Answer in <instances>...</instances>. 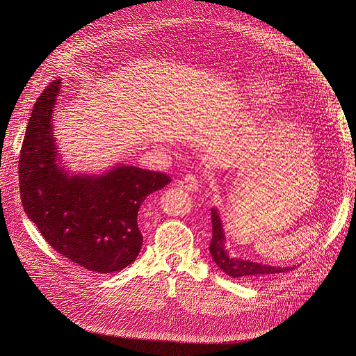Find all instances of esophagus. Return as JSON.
<instances>
[{
    "label": "esophagus",
    "instance_id": "34e87169",
    "mask_svg": "<svg viewBox=\"0 0 356 356\" xmlns=\"http://www.w3.org/2000/svg\"><path fill=\"white\" fill-rule=\"evenodd\" d=\"M177 186L186 191H197L200 188V180L195 175H186L177 181Z\"/></svg>",
    "mask_w": 356,
    "mask_h": 356
}]
</instances>
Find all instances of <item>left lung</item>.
Masks as SVG:
<instances>
[{
    "mask_svg": "<svg viewBox=\"0 0 356 356\" xmlns=\"http://www.w3.org/2000/svg\"><path fill=\"white\" fill-rule=\"evenodd\" d=\"M211 222H213V239L210 242V253L214 262L221 270H224L231 277H248V279H259L265 276H273L277 273H284L293 268H280L269 266L257 262H249L242 259H235L228 255L225 249V234L222 229L221 218L216 209L211 210Z\"/></svg>",
    "mask_w": 356,
    "mask_h": 356,
    "instance_id": "left-lung-1",
    "label": "left lung"
}]
</instances>
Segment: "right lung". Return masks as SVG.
I'll return each mask as SVG.
<instances>
[{"mask_svg": "<svg viewBox=\"0 0 356 356\" xmlns=\"http://www.w3.org/2000/svg\"><path fill=\"white\" fill-rule=\"evenodd\" d=\"M60 81L36 99L22 142L18 173L22 206L44 241L95 273L129 266L142 246L138 211L170 183L165 173L121 165L99 176H69L56 163L52 113Z\"/></svg>", "mask_w": 356, "mask_h": 356, "instance_id": "obj_1", "label": "right lung"}]
</instances>
